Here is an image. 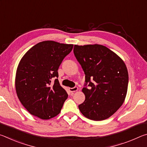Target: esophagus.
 Here are the masks:
<instances>
[{
    "label": "esophagus",
    "mask_w": 147,
    "mask_h": 147,
    "mask_svg": "<svg viewBox=\"0 0 147 147\" xmlns=\"http://www.w3.org/2000/svg\"><path fill=\"white\" fill-rule=\"evenodd\" d=\"M78 87H74V88H69V91H70L71 93H74V92L78 91Z\"/></svg>",
    "instance_id": "1"
}]
</instances>
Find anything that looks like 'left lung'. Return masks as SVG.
<instances>
[{
    "instance_id": "left-lung-1",
    "label": "left lung",
    "mask_w": 147,
    "mask_h": 147,
    "mask_svg": "<svg viewBox=\"0 0 147 147\" xmlns=\"http://www.w3.org/2000/svg\"><path fill=\"white\" fill-rule=\"evenodd\" d=\"M73 52L86 74L85 88L82 90L86 98L78 106L80 111L91 120L109 118L122 106L127 93L128 73L125 63L101 45H75Z\"/></svg>"
}]
</instances>
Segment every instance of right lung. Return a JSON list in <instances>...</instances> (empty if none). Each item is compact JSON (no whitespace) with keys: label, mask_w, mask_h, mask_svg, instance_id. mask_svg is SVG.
<instances>
[{"label":"right lung","mask_w":147,"mask_h":147,"mask_svg":"<svg viewBox=\"0 0 147 147\" xmlns=\"http://www.w3.org/2000/svg\"><path fill=\"white\" fill-rule=\"evenodd\" d=\"M73 48L71 44L45 41L32 47L21 58L16 71V93L32 115L49 119L60 113L68 94L57 78L58 70Z\"/></svg>","instance_id":"right-lung-1"}]
</instances>
